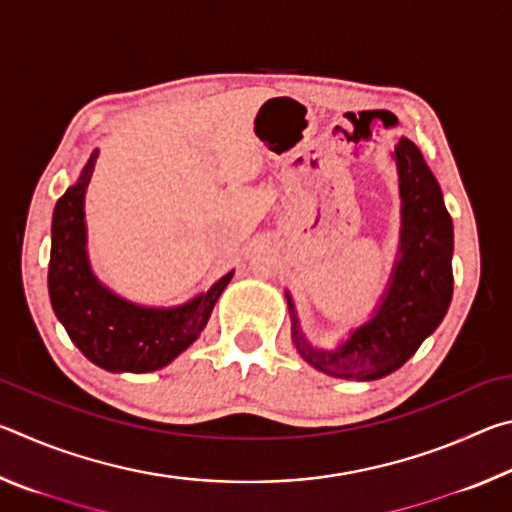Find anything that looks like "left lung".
Wrapping results in <instances>:
<instances>
[{"mask_svg": "<svg viewBox=\"0 0 512 512\" xmlns=\"http://www.w3.org/2000/svg\"><path fill=\"white\" fill-rule=\"evenodd\" d=\"M393 155L402 198L400 255L375 316L350 332V339L336 350H323L305 339L287 293L291 336L300 357L336 379L372 381L402 368L440 325L452 302L454 228L443 192L411 140L402 137Z\"/></svg>", "mask_w": 512, "mask_h": 512, "instance_id": "8db88e82", "label": "left lung"}]
</instances>
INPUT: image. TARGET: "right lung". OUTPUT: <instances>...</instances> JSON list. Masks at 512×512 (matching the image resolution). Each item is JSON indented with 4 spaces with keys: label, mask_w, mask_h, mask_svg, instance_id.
<instances>
[{
    "label": "right lung",
    "mask_w": 512,
    "mask_h": 512,
    "mask_svg": "<svg viewBox=\"0 0 512 512\" xmlns=\"http://www.w3.org/2000/svg\"><path fill=\"white\" fill-rule=\"evenodd\" d=\"M97 155L99 151L90 155L81 178L54 207L47 277L51 307L69 339L94 366L110 372H153L201 336L232 271L201 296L169 309L135 305L103 287L85 250V189Z\"/></svg>",
    "instance_id": "right-lung-1"
}]
</instances>
